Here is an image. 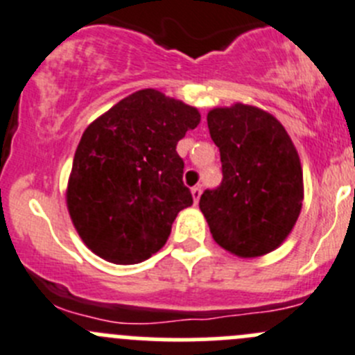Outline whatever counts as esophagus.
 Returning <instances> with one entry per match:
<instances>
[{
	"mask_svg": "<svg viewBox=\"0 0 355 355\" xmlns=\"http://www.w3.org/2000/svg\"><path fill=\"white\" fill-rule=\"evenodd\" d=\"M192 198H194V202L199 201V198H201V185L192 187Z\"/></svg>",
	"mask_w": 355,
	"mask_h": 355,
	"instance_id": "1",
	"label": "esophagus"
}]
</instances>
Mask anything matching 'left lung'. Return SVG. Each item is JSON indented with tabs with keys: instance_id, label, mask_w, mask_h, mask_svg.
Masks as SVG:
<instances>
[{
	"instance_id": "obj_1",
	"label": "left lung",
	"mask_w": 355,
	"mask_h": 355,
	"mask_svg": "<svg viewBox=\"0 0 355 355\" xmlns=\"http://www.w3.org/2000/svg\"><path fill=\"white\" fill-rule=\"evenodd\" d=\"M208 128L223 175L199 199L209 232L237 257L270 253L300 215L304 175L297 149L274 116L251 105L213 109Z\"/></svg>"
}]
</instances>
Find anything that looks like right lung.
<instances>
[{
    "mask_svg": "<svg viewBox=\"0 0 355 355\" xmlns=\"http://www.w3.org/2000/svg\"><path fill=\"white\" fill-rule=\"evenodd\" d=\"M199 119L198 109L147 88L85 130L67 206L94 253L112 263H137L164 246L178 211L192 205L177 144Z\"/></svg>",
    "mask_w": 355,
    "mask_h": 355,
    "instance_id": "right-lung-1",
    "label": "right lung"
}]
</instances>
